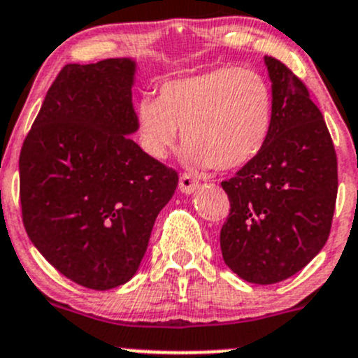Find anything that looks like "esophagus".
I'll return each instance as SVG.
<instances>
[{"label":"esophagus","mask_w":358,"mask_h":358,"mask_svg":"<svg viewBox=\"0 0 358 358\" xmlns=\"http://www.w3.org/2000/svg\"><path fill=\"white\" fill-rule=\"evenodd\" d=\"M197 187H199V182H197V180L190 175V173H183V175L180 176L178 189L182 190L183 194H192Z\"/></svg>","instance_id":"34e87169"}]
</instances>
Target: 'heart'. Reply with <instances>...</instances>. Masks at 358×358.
<instances>
[{
    "instance_id": "b5f03b06",
    "label": "heart",
    "mask_w": 358,
    "mask_h": 358,
    "mask_svg": "<svg viewBox=\"0 0 358 358\" xmlns=\"http://www.w3.org/2000/svg\"><path fill=\"white\" fill-rule=\"evenodd\" d=\"M275 122L271 85L253 68L220 66L166 82L143 96L136 124L143 150L164 159L182 129L185 157L199 168H245L264 150Z\"/></svg>"
}]
</instances>
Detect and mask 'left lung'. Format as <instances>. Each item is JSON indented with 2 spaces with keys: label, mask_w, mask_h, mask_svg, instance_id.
<instances>
[{
  "label": "left lung",
  "mask_w": 358,
  "mask_h": 358,
  "mask_svg": "<svg viewBox=\"0 0 358 358\" xmlns=\"http://www.w3.org/2000/svg\"><path fill=\"white\" fill-rule=\"evenodd\" d=\"M275 122L255 161L224 180L231 210L220 229L225 264L239 278L271 285L301 271L331 234L338 157L324 115L303 80L267 57Z\"/></svg>",
  "instance_id": "8db88e82"
}]
</instances>
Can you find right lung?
<instances>
[{
  "label": "right lung",
  "mask_w": 358,
  "mask_h": 358,
  "mask_svg": "<svg viewBox=\"0 0 358 358\" xmlns=\"http://www.w3.org/2000/svg\"><path fill=\"white\" fill-rule=\"evenodd\" d=\"M134 62L66 64L20 148L22 222L38 252L71 282L108 290L129 282L178 173L127 134Z\"/></svg>",
  "instance_id": "right-lung-1"
}]
</instances>
